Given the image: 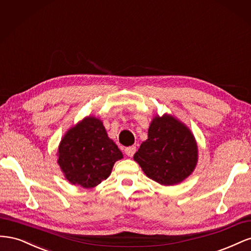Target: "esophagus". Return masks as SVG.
I'll return each mask as SVG.
<instances>
[{"instance_id":"esophagus-1","label":"esophagus","mask_w":251,"mask_h":251,"mask_svg":"<svg viewBox=\"0 0 251 251\" xmlns=\"http://www.w3.org/2000/svg\"><path fill=\"white\" fill-rule=\"evenodd\" d=\"M136 151V147L135 146H132V147H127L125 149V153L126 156L128 157H133V155L135 154Z\"/></svg>"}]
</instances>
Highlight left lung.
Masks as SVG:
<instances>
[{"mask_svg":"<svg viewBox=\"0 0 251 251\" xmlns=\"http://www.w3.org/2000/svg\"><path fill=\"white\" fill-rule=\"evenodd\" d=\"M198 157V144L188 126L171 114H163L151 120L148 139L134 160L150 179L161 185H175L193 174Z\"/></svg>","mask_w":251,"mask_h":251,"instance_id":"obj_1","label":"left lung"}]
</instances>
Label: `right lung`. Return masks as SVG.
I'll list each match as a JSON object with an SVG mask.
<instances>
[{"label": "right lung", "instance_id": "add662e5", "mask_svg": "<svg viewBox=\"0 0 251 251\" xmlns=\"http://www.w3.org/2000/svg\"><path fill=\"white\" fill-rule=\"evenodd\" d=\"M56 155L65 178L83 188L101 183L111 175L114 163L124 158L102 121L95 116H87L71 126L60 140Z\"/></svg>", "mask_w": 251, "mask_h": 251}]
</instances>
